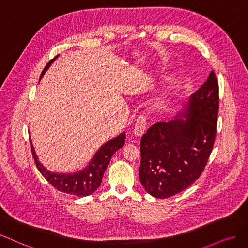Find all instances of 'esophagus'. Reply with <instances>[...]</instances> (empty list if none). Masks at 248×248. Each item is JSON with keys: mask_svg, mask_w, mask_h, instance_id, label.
I'll return each mask as SVG.
<instances>
[{"mask_svg": "<svg viewBox=\"0 0 248 248\" xmlns=\"http://www.w3.org/2000/svg\"><path fill=\"white\" fill-rule=\"evenodd\" d=\"M145 127H146V117L145 115L141 114L137 118V121H136L135 127H134V135L136 137H141V136L144 134Z\"/></svg>", "mask_w": 248, "mask_h": 248, "instance_id": "1", "label": "esophagus"}]
</instances>
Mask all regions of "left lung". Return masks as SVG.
<instances>
[{
  "mask_svg": "<svg viewBox=\"0 0 248 248\" xmlns=\"http://www.w3.org/2000/svg\"><path fill=\"white\" fill-rule=\"evenodd\" d=\"M218 106V82L211 71L177 118L156 123L142 136L139 178L148 194L170 198L201 176L217 136Z\"/></svg>",
  "mask_w": 248,
  "mask_h": 248,
  "instance_id": "left-lung-1",
  "label": "left lung"
}]
</instances>
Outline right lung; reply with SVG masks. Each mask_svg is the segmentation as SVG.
<instances>
[{
	"label": "right lung",
	"instance_id": "1",
	"mask_svg": "<svg viewBox=\"0 0 248 248\" xmlns=\"http://www.w3.org/2000/svg\"><path fill=\"white\" fill-rule=\"evenodd\" d=\"M59 55H57L54 59H52L48 63H47L44 70L42 71L41 79L44 75L45 72L50 67L53 61L57 59ZM125 141V133H122L118 135L117 137L109 140L105 144L102 145L101 148L95 153L93 157L91 159V162L85 169L77 171L75 173H53L46 169V168L38 161V157L34 150L33 144L31 143V155H33L35 164L38 168V170L43 175V177L48 181L50 185L57 188L62 193L78 196V197H85L94 193L97 188L101 186L103 175L105 173L106 168L111 159V156L114 155L116 150L122 148L124 144Z\"/></svg>",
	"mask_w": 248,
	"mask_h": 248
}]
</instances>
